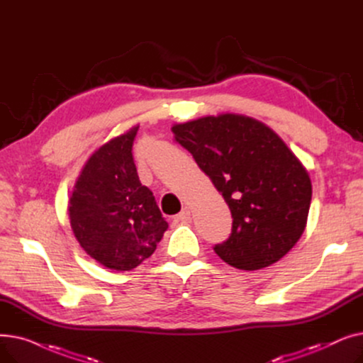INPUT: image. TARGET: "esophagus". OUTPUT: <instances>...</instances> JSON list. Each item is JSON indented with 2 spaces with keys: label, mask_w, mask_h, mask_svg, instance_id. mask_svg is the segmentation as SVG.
Instances as JSON below:
<instances>
[{
  "label": "esophagus",
  "mask_w": 363,
  "mask_h": 363,
  "mask_svg": "<svg viewBox=\"0 0 363 363\" xmlns=\"http://www.w3.org/2000/svg\"><path fill=\"white\" fill-rule=\"evenodd\" d=\"M189 216H191V211H189V207H184L174 219H175V222H181V220H186Z\"/></svg>",
  "instance_id": "34e87169"
}]
</instances>
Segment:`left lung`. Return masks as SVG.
<instances>
[{"label": "left lung", "instance_id": "left-lung-1", "mask_svg": "<svg viewBox=\"0 0 363 363\" xmlns=\"http://www.w3.org/2000/svg\"><path fill=\"white\" fill-rule=\"evenodd\" d=\"M172 132L230 206L233 231L215 244V253L242 271L287 255L306 226L312 184L277 133L234 113L179 123Z\"/></svg>", "mask_w": 363, "mask_h": 363}]
</instances>
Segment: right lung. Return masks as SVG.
<instances>
[{"instance_id":"1","label":"right lung","mask_w":363,"mask_h":363,"mask_svg":"<svg viewBox=\"0 0 363 363\" xmlns=\"http://www.w3.org/2000/svg\"><path fill=\"white\" fill-rule=\"evenodd\" d=\"M138 126L89 157L69 201L73 234L82 249L113 271H130L155 253L167 222L140 182L132 156Z\"/></svg>"}]
</instances>
